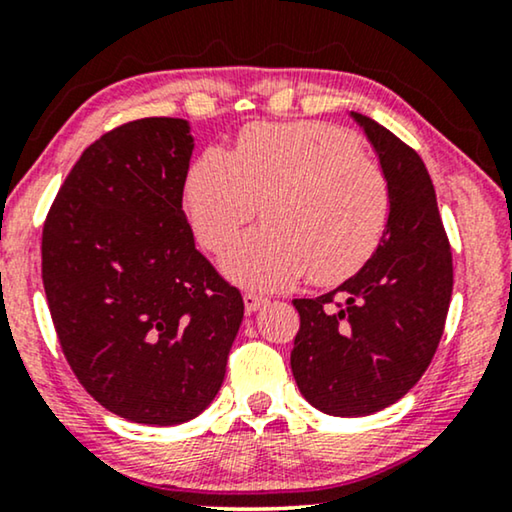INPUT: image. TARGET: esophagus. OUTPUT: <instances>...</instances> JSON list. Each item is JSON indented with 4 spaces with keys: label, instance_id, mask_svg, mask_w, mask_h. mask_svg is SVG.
<instances>
[{
    "label": "esophagus",
    "instance_id": "esophagus-1",
    "mask_svg": "<svg viewBox=\"0 0 512 512\" xmlns=\"http://www.w3.org/2000/svg\"><path fill=\"white\" fill-rule=\"evenodd\" d=\"M244 310H247V314H251V312H256L258 307H263L265 303H268V300H265L263 296H256V293H244Z\"/></svg>",
    "mask_w": 512,
    "mask_h": 512
}]
</instances>
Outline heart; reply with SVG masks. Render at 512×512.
I'll return each instance as SVG.
<instances>
[{
  "mask_svg": "<svg viewBox=\"0 0 512 512\" xmlns=\"http://www.w3.org/2000/svg\"><path fill=\"white\" fill-rule=\"evenodd\" d=\"M191 226L221 258L233 282L277 291L310 272L338 284L359 272L387 230L391 193L382 167L361 153L349 132L317 121L251 123L233 149L205 151L184 184Z\"/></svg>",
  "mask_w": 512,
  "mask_h": 512,
  "instance_id": "b5f03b06",
  "label": "heart"
}]
</instances>
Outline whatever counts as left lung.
<instances>
[{
  "mask_svg": "<svg viewBox=\"0 0 512 512\" xmlns=\"http://www.w3.org/2000/svg\"><path fill=\"white\" fill-rule=\"evenodd\" d=\"M366 132L391 209L368 263L319 298H296L291 370L300 394L333 417H366L403 398L436 354L452 296V254L424 160L373 118ZM342 295L345 304L332 298Z\"/></svg>",
  "mask_w": 512,
  "mask_h": 512,
  "instance_id": "obj_1",
  "label": "left lung"
}]
</instances>
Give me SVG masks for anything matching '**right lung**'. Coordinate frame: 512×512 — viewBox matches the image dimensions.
I'll use <instances>...</instances> for the list:
<instances>
[{"label": "right lung", "instance_id": "1", "mask_svg": "<svg viewBox=\"0 0 512 512\" xmlns=\"http://www.w3.org/2000/svg\"><path fill=\"white\" fill-rule=\"evenodd\" d=\"M184 118H142L76 160L44 223L41 277L74 375L114 415L191 422L219 394L240 291L195 249Z\"/></svg>", "mask_w": 512, "mask_h": 512}]
</instances>
